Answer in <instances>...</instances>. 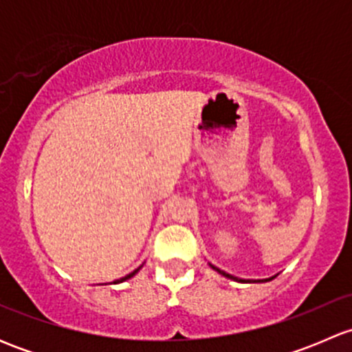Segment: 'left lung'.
<instances>
[{
  "instance_id": "8db88e82",
  "label": "left lung",
  "mask_w": 352,
  "mask_h": 352,
  "mask_svg": "<svg viewBox=\"0 0 352 352\" xmlns=\"http://www.w3.org/2000/svg\"><path fill=\"white\" fill-rule=\"evenodd\" d=\"M211 265V264H209ZM212 269H214V271H218L219 274H223L225 276V278H228V279H233V281H239V283H250L252 279H239V278H235V276H232V274H228V272H225V271H221V269H218V267H214V265H211ZM272 278H269V279H258V283H265V281H271ZM254 283H257V281H254Z\"/></svg>"
}]
</instances>
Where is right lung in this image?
Returning a JSON list of instances; mask_svg holds the SVG:
<instances>
[{
	"mask_svg": "<svg viewBox=\"0 0 352 352\" xmlns=\"http://www.w3.org/2000/svg\"><path fill=\"white\" fill-rule=\"evenodd\" d=\"M140 269H141V267H138V269H136V271H133V272H131V274H127V276H124V278H120V279H117V281H113V283H122V281H126V279H129V278H133V276H134V274H136V272H138V271H140Z\"/></svg>",
	"mask_w": 352,
	"mask_h": 352,
	"instance_id": "obj_1",
	"label": "right lung"
}]
</instances>
